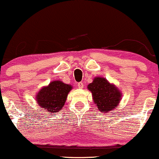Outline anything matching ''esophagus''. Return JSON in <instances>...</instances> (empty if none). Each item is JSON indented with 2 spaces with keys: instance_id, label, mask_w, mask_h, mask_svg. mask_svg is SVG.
Masks as SVG:
<instances>
[{
  "instance_id": "1",
  "label": "esophagus",
  "mask_w": 159,
  "mask_h": 159,
  "mask_svg": "<svg viewBox=\"0 0 159 159\" xmlns=\"http://www.w3.org/2000/svg\"><path fill=\"white\" fill-rule=\"evenodd\" d=\"M77 86L80 89H83V86H84V84H83V83H82V82H80V83H78Z\"/></svg>"
}]
</instances>
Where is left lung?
Instances as JSON below:
<instances>
[{"label": "left lung", "instance_id": "8db88e82", "mask_svg": "<svg viewBox=\"0 0 159 159\" xmlns=\"http://www.w3.org/2000/svg\"><path fill=\"white\" fill-rule=\"evenodd\" d=\"M88 89L92 92L98 110L105 113L117 107L121 99L120 92L105 78L95 77L93 83L88 85Z\"/></svg>", "mask_w": 159, "mask_h": 159}]
</instances>
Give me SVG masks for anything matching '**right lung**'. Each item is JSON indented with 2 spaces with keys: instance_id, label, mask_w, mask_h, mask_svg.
I'll use <instances>...</instances> for the list:
<instances>
[{
  "instance_id": "obj_1",
  "label": "right lung",
  "mask_w": 159,
  "mask_h": 159,
  "mask_svg": "<svg viewBox=\"0 0 159 159\" xmlns=\"http://www.w3.org/2000/svg\"><path fill=\"white\" fill-rule=\"evenodd\" d=\"M72 86L61 81H53L44 87L37 95V102L48 111L56 113L61 110Z\"/></svg>"
}]
</instances>
